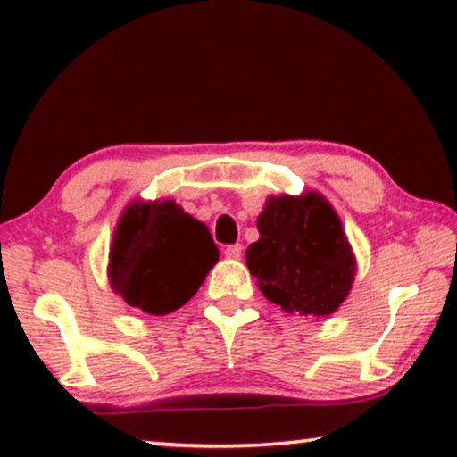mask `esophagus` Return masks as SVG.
<instances>
[{
    "instance_id": "obj_1",
    "label": "esophagus",
    "mask_w": 457,
    "mask_h": 457,
    "mask_svg": "<svg viewBox=\"0 0 457 457\" xmlns=\"http://www.w3.org/2000/svg\"><path fill=\"white\" fill-rule=\"evenodd\" d=\"M241 252H243V247L239 245V243H235V245H227V247H224V255H227L228 260H239V258H241Z\"/></svg>"
}]
</instances>
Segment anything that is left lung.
Segmentation results:
<instances>
[{"mask_svg":"<svg viewBox=\"0 0 457 457\" xmlns=\"http://www.w3.org/2000/svg\"><path fill=\"white\" fill-rule=\"evenodd\" d=\"M258 230L245 260L266 299L299 316L337 312L352 289L355 258L333 205L316 191L272 195Z\"/></svg>","mask_w":457,"mask_h":457,"instance_id":"1","label":"left lung"}]
</instances>
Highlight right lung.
Returning a JSON list of instances; mask_svg holds the SVG:
<instances>
[{
    "label": "right lung",
    "mask_w": 457,
    "mask_h": 457,
    "mask_svg": "<svg viewBox=\"0 0 457 457\" xmlns=\"http://www.w3.org/2000/svg\"><path fill=\"white\" fill-rule=\"evenodd\" d=\"M216 262L208 227L172 199L133 202L114 230L108 277L130 308L166 316L195 295Z\"/></svg>",
    "instance_id": "right-lung-1"
}]
</instances>
